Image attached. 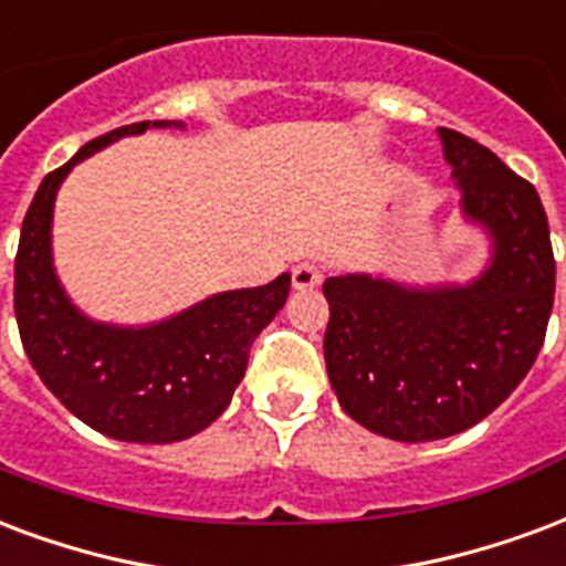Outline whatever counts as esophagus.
<instances>
[{
    "label": "esophagus",
    "mask_w": 566,
    "mask_h": 566,
    "mask_svg": "<svg viewBox=\"0 0 566 566\" xmlns=\"http://www.w3.org/2000/svg\"><path fill=\"white\" fill-rule=\"evenodd\" d=\"M291 282H294L296 291H312L317 284L324 282V270L317 266V263H296L294 270H291Z\"/></svg>",
    "instance_id": "34e87169"
}]
</instances>
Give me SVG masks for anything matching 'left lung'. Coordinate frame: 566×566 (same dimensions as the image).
<instances>
[{
	"mask_svg": "<svg viewBox=\"0 0 566 566\" xmlns=\"http://www.w3.org/2000/svg\"><path fill=\"white\" fill-rule=\"evenodd\" d=\"M464 224L489 240L471 282L408 284L338 272L324 282V359L338 405L392 441H441L495 411L534 366L555 300L537 188L492 149L438 128Z\"/></svg>",
	"mask_w": 566,
	"mask_h": 566,
	"instance_id": "left-lung-1",
	"label": "left lung"
}]
</instances>
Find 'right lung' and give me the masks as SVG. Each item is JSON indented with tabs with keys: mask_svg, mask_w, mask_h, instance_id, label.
<instances>
[{
	"mask_svg": "<svg viewBox=\"0 0 566 566\" xmlns=\"http://www.w3.org/2000/svg\"><path fill=\"white\" fill-rule=\"evenodd\" d=\"M146 128L95 137L38 186L14 261V315L27 357L44 387L95 432L128 443H174L224 413L249 366L251 342L282 312L291 275L261 287L221 291L155 324L95 321L65 294L53 266V207L74 165Z\"/></svg>",
	"mask_w": 566,
	"mask_h": 566,
	"instance_id": "right-lung-1",
	"label": "right lung"
}]
</instances>
